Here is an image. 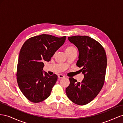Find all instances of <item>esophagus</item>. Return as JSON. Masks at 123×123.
<instances>
[{"label": "esophagus", "instance_id": "obj_1", "mask_svg": "<svg viewBox=\"0 0 123 123\" xmlns=\"http://www.w3.org/2000/svg\"><path fill=\"white\" fill-rule=\"evenodd\" d=\"M65 76H63V75H61V74H60L58 75V78H64Z\"/></svg>", "mask_w": 123, "mask_h": 123}]
</instances>
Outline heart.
Segmentation results:
<instances>
[{
	"label": "heart",
	"mask_w": 123,
	"mask_h": 123,
	"mask_svg": "<svg viewBox=\"0 0 123 123\" xmlns=\"http://www.w3.org/2000/svg\"><path fill=\"white\" fill-rule=\"evenodd\" d=\"M75 49H76L74 47H73L72 46H68L66 48V49H65V52H66H66H70V51H73L74 50H75Z\"/></svg>",
	"instance_id": "heart-1"
}]
</instances>
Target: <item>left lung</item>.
Segmentation results:
<instances>
[{
    "mask_svg": "<svg viewBox=\"0 0 123 123\" xmlns=\"http://www.w3.org/2000/svg\"><path fill=\"white\" fill-rule=\"evenodd\" d=\"M79 50L77 66L84 75L82 81L77 82L69 78L70 83L65 90L66 94L72 102L85 105L96 97L104 86L107 68L106 52L101 45L87 36H76L68 37Z\"/></svg>",
    "mask_w": 123,
    "mask_h": 123,
    "instance_id": "1",
    "label": "left lung"
}]
</instances>
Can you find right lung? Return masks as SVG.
Here are the masks:
<instances>
[{
    "label": "right lung",
    "instance_id": "1",
    "mask_svg": "<svg viewBox=\"0 0 123 123\" xmlns=\"http://www.w3.org/2000/svg\"><path fill=\"white\" fill-rule=\"evenodd\" d=\"M66 37L41 34L28 39L21 48L17 81L21 92L31 102L40 103L50 96L58 76L43 72V62L50 61L55 52L64 43Z\"/></svg>",
    "mask_w": 123,
    "mask_h": 123
}]
</instances>
